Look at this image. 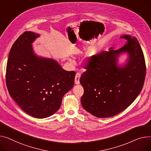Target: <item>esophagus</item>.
Here are the masks:
<instances>
[{"label": "esophagus", "mask_w": 151, "mask_h": 151, "mask_svg": "<svg viewBox=\"0 0 151 151\" xmlns=\"http://www.w3.org/2000/svg\"><path fill=\"white\" fill-rule=\"evenodd\" d=\"M80 77H81V73H76V76H75V83L76 84H79V79Z\"/></svg>", "instance_id": "obj_1"}]
</instances>
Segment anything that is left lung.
<instances>
[{
    "label": "left lung",
    "mask_w": 151,
    "mask_h": 151,
    "mask_svg": "<svg viewBox=\"0 0 151 151\" xmlns=\"http://www.w3.org/2000/svg\"><path fill=\"white\" fill-rule=\"evenodd\" d=\"M120 48H109L92 56L79 79L84 88L83 108L98 118L113 116L131 104L141 92L146 76V64L137 39L130 35ZM127 53L128 58L121 67L119 56Z\"/></svg>",
    "instance_id": "8db88e82"
}]
</instances>
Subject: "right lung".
<instances>
[{
	"instance_id": "right-lung-1",
	"label": "right lung",
	"mask_w": 151,
	"mask_h": 151,
	"mask_svg": "<svg viewBox=\"0 0 151 151\" xmlns=\"http://www.w3.org/2000/svg\"><path fill=\"white\" fill-rule=\"evenodd\" d=\"M38 33L25 32L10 50L6 70L9 93L25 112L45 118L59 110L64 95L74 85L76 73L55 59L37 56L32 47Z\"/></svg>"
}]
</instances>
